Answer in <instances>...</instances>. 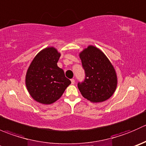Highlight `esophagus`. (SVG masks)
Segmentation results:
<instances>
[{"instance_id":"34e87169","label":"esophagus","mask_w":146,"mask_h":146,"mask_svg":"<svg viewBox=\"0 0 146 146\" xmlns=\"http://www.w3.org/2000/svg\"><path fill=\"white\" fill-rule=\"evenodd\" d=\"M70 81H71V84H72V85H73V84H75V80H74V79H71V80H70Z\"/></svg>"}]
</instances>
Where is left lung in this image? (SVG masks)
Masks as SVG:
<instances>
[{
  "label": "left lung",
  "mask_w": 146,
  "mask_h": 146,
  "mask_svg": "<svg viewBox=\"0 0 146 146\" xmlns=\"http://www.w3.org/2000/svg\"><path fill=\"white\" fill-rule=\"evenodd\" d=\"M85 79L78 87L83 98L91 102H102L112 96L117 86L114 66L98 47L88 46L79 54Z\"/></svg>",
  "instance_id": "8db88e82"
}]
</instances>
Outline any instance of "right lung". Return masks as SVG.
I'll return each instance as SVG.
<instances>
[{"mask_svg":"<svg viewBox=\"0 0 146 146\" xmlns=\"http://www.w3.org/2000/svg\"><path fill=\"white\" fill-rule=\"evenodd\" d=\"M60 56L56 48L46 47L36 54L28 68L25 85L29 95L37 102L53 104L71 83L64 70L57 66Z\"/></svg>","mask_w":146,"mask_h":146,"instance_id":"right-lung-1","label":"right lung"}]
</instances>
